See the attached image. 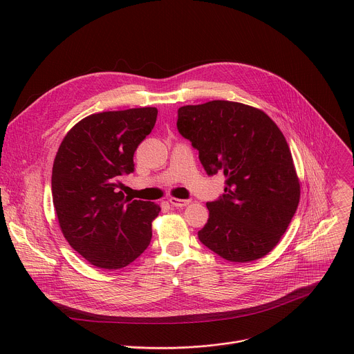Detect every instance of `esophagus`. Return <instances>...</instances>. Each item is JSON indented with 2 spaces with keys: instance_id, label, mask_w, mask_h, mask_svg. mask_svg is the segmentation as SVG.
Masks as SVG:
<instances>
[{
  "instance_id": "34e87169",
  "label": "esophagus",
  "mask_w": 354,
  "mask_h": 354,
  "mask_svg": "<svg viewBox=\"0 0 354 354\" xmlns=\"http://www.w3.org/2000/svg\"><path fill=\"white\" fill-rule=\"evenodd\" d=\"M168 201L174 207H186L190 203V200H182V198H176V197H171Z\"/></svg>"
}]
</instances>
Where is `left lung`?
<instances>
[{"label": "left lung", "mask_w": 354, "mask_h": 354, "mask_svg": "<svg viewBox=\"0 0 354 354\" xmlns=\"http://www.w3.org/2000/svg\"><path fill=\"white\" fill-rule=\"evenodd\" d=\"M176 124L206 172L225 176V193L207 203L200 242L230 262L268 255L299 201V179L277 124L263 111L230 100L182 106Z\"/></svg>", "instance_id": "1"}]
</instances>
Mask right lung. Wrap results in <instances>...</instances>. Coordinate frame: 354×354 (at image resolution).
Wrapping results in <instances>:
<instances>
[{
    "instance_id": "1",
    "label": "right lung",
    "mask_w": 354,
    "mask_h": 354,
    "mask_svg": "<svg viewBox=\"0 0 354 354\" xmlns=\"http://www.w3.org/2000/svg\"><path fill=\"white\" fill-rule=\"evenodd\" d=\"M157 108L93 113L63 138L52 194L60 230L92 266L119 270L149 245L161 207L127 198L120 176L134 171V151L154 129Z\"/></svg>"
}]
</instances>
